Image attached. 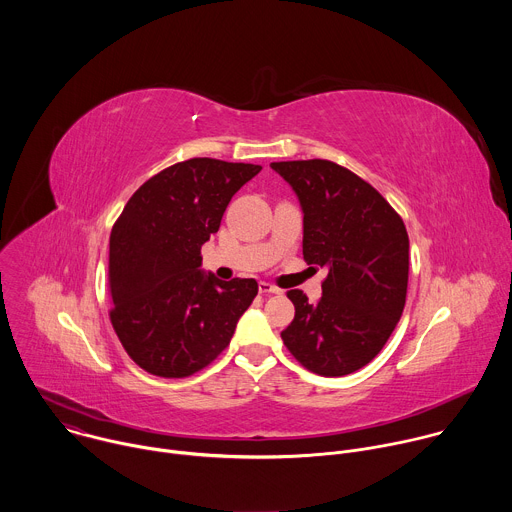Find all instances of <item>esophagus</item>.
Returning a JSON list of instances; mask_svg holds the SVG:
<instances>
[{"label": "esophagus", "instance_id": "1", "mask_svg": "<svg viewBox=\"0 0 512 512\" xmlns=\"http://www.w3.org/2000/svg\"><path fill=\"white\" fill-rule=\"evenodd\" d=\"M259 291L261 294H281V289L279 287H275V285H271V283H267V281H259Z\"/></svg>", "mask_w": 512, "mask_h": 512}]
</instances>
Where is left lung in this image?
Wrapping results in <instances>:
<instances>
[{"label": "left lung", "mask_w": 512, "mask_h": 512, "mask_svg": "<svg viewBox=\"0 0 512 512\" xmlns=\"http://www.w3.org/2000/svg\"><path fill=\"white\" fill-rule=\"evenodd\" d=\"M304 212V259L326 267L322 298L291 289L296 316L281 340L322 377L369 364L393 334L407 296L409 237L393 206L354 172L328 160L273 162Z\"/></svg>", "instance_id": "8db88e82"}]
</instances>
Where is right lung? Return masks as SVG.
<instances>
[{
  "mask_svg": "<svg viewBox=\"0 0 512 512\" xmlns=\"http://www.w3.org/2000/svg\"><path fill=\"white\" fill-rule=\"evenodd\" d=\"M259 172L255 164L192 158L150 178L125 204L109 239V316L143 371L190 377L229 346L259 287L204 273L200 247Z\"/></svg>",
  "mask_w": 512,
  "mask_h": 512,
  "instance_id": "obj_1",
  "label": "right lung"
}]
</instances>
